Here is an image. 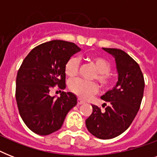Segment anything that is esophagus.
<instances>
[{
  "label": "esophagus",
  "mask_w": 157,
  "mask_h": 157,
  "mask_svg": "<svg viewBox=\"0 0 157 157\" xmlns=\"http://www.w3.org/2000/svg\"><path fill=\"white\" fill-rule=\"evenodd\" d=\"M85 103V101L82 100L81 98H78V99H77V104L81 105V104H82V103Z\"/></svg>",
  "instance_id": "esophagus-1"
}]
</instances>
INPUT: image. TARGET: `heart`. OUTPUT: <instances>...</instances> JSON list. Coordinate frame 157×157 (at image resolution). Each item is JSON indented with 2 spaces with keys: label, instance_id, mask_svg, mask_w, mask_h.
<instances>
[{
  "label": "heart",
  "instance_id": "heart-1",
  "mask_svg": "<svg viewBox=\"0 0 157 157\" xmlns=\"http://www.w3.org/2000/svg\"><path fill=\"white\" fill-rule=\"evenodd\" d=\"M90 62L96 70L94 78L96 79L103 87H108L112 81V76L109 72L111 71L109 62L100 56H93L90 59ZM78 70L79 59L75 56L71 57L64 66L65 74L70 78H72L77 75ZM69 88L71 92L84 99L90 98L98 90V85L95 82L85 81L82 79L72 80L69 84Z\"/></svg>",
  "mask_w": 157,
  "mask_h": 157
}]
</instances>
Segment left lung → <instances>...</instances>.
I'll use <instances>...</instances> for the list:
<instances>
[{"instance_id":"8db88e82","label":"left lung","mask_w":157,"mask_h":157,"mask_svg":"<svg viewBox=\"0 0 157 157\" xmlns=\"http://www.w3.org/2000/svg\"><path fill=\"white\" fill-rule=\"evenodd\" d=\"M114 57L118 81L101 98L104 103L103 112L92 105V114L86 119L87 129L94 136L110 139L124 133L139 112L144 91V78L140 67L129 54L119 49L103 48Z\"/></svg>"}]
</instances>
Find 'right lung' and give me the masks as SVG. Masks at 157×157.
Here are the masks:
<instances>
[{
  "label": "right lung",
  "mask_w": 157,
  "mask_h": 157,
  "mask_svg": "<svg viewBox=\"0 0 157 157\" xmlns=\"http://www.w3.org/2000/svg\"><path fill=\"white\" fill-rule=\"evenodd\" d=\"M81 51L76 44L54 40L31 50L16 77V102L25 124L35 134L48 135L59 130L68 112L77 103L71 92L51 96V89L66 87L64 66L74 54Z\"/></svg>",
  "instance_id": "add662e5"
}]
</instances>
